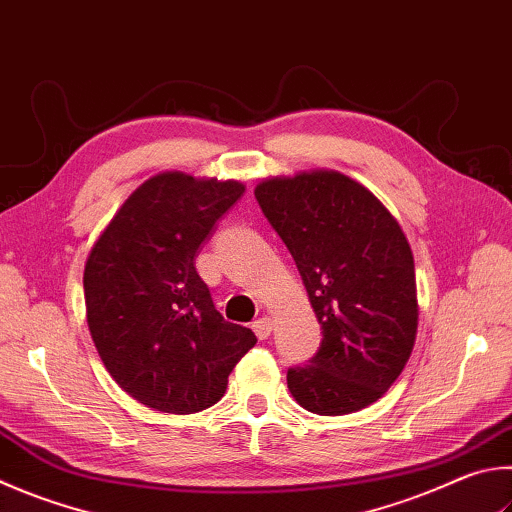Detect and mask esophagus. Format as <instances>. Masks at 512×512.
<instances>
[{"label": "esophagus", "mask_w": 512, "mask_h": 512, "mask_svg": "<svg viewBox=\"0 0 512 512\" xmlns=\"http://www.w3.org/2000/svg\"><path fill=\"white\" fill-rule=\"evenodd\" d=\"M253 331H255V336L259 340H266L273 333V320L266 318V315H264V318H259V320L253 322Z\"/></svg>", "instance_id": "obj_1"}]
</instances>
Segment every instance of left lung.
Listing matches in <instances>:
<instances>
[{
    "instance_id": "1",
    "label": "left lung",
    "mask_w": 512,
    "mask_h": 512,
    "mask_svg": "<svg viewBox=\"0 0 512 512\" xmlns=\"http://www.w3.org/2000/svg\"><path fill=\"white\" fill-rule=\"evenodd\" d=\"M255 199L293 255L322 327L309 365L288 369L293 398L322 416L376 403L401 376L416 340L405 232L365 185L333 170L266 179Z\"/></svg>"
}]
</instances>
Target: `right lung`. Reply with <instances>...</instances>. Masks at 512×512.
Masks as SVG:
<instances>
[{"label": "right lung", "mask_w": 512, "mask_h": 512, "mask_svg": "<svg viewBox=\"0 0 512 512\" xmlns=\"http://www.w3.org/2000/svg\"><path fill=\"white\" fill-rule=\"evenodd\" d=\"M244 183L163 172L102 230L85 264L87 324L111 378L152 410L194 414L226 394L255 333L226 322L194 266Z\"/></svg>", "instance_id": "right-lung-1"}]
</instances>
